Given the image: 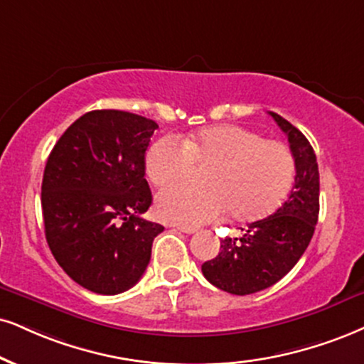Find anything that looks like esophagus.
<instances>
[{
  "mask_svg": "<svg viewBox=\"0 0 364 364\" xmlns=\"http://www.w3.org/2000/svg\"><path fill=\"white\" fill-rule=\"evenodd\" d=\"M175 230L181 231V232H186V235H194L197 231L196 228H187V226H175Z\"/></svg>",
  "mask_w": 364,
  "mask_h": 364,
  "instance_id": "1",
  "label": "esophagus"
}]
</instances>
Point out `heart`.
Wrapping results in <instances>:
<instances>
[{"instance_id": "1", "label": "heart", "mask_w": 364, "mask_h": 364, "mask_svg": "<svg viewBox=\"0 0 364 364\" xmlns=\"http://www.w3.org/2000/svg\"><path fill=\"white\" fill-rule=\"evenodd\" d=\"M194 165L204 170V187L181 186L160 192V219L178 226H200L230 213L241 221L270 214L289 194L295 160L289 146L264 140L253 129L219 124L186 136L161 138L146 154L145 172L154 186L186 181Z\"/></svg>"}]
</instances>
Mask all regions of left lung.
Instances as JSON below:
<instances>
[{
	"instance_id": "obj_1",
	"label": "left lung",
	"mask_w": 364,
	"mask_h": 364,
	"mask_svg": "<svg viewBox=\"0 0 364 364\" xmlns=\"http://www.w3.org/2000/svg\"><path fill=\"white\" fill-rule=\"evenodd\" d=\"M270 114L289 136L295 183L272 216L250 223L241 237H224L218 257L203 264L208 282L232 295L255 294L284 278L307 250L319 218V167L314 148L294 124Z\"/></svg>"
}]
</instances>
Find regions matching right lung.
Listing matches in <instances>:
<instances>
[{"instance_id":"obj_1","label":"right lung","mask_w":364,"mask_h":364,"mask_svg":"<svg viewBox=\"0 0 364 364\" xmlns=\"http://www.w3.org/2000/svg\"><path fill=\"white\" fill-rule=\"evenodd\" d=\"M159 124L119 109L89 111L58 138L42 181L45 237L80 287L102 295L132 289L145 273L161 224L151 204L145 151Z\"/></svg>"}]
</instances>
